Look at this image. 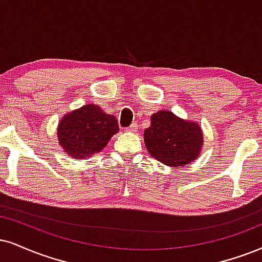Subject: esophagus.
<instances>
[{
  "label": "esophagus",
  "instance_id": "34e87169",
  "mask_svg": "<svg viewBox=\"0 0 262 262\" xmlns=\"http://www.w3.org/2000/svg\"><path fill=\"white\" fill-rule=\"evenodd\" d=\"M126 131L127 132H136L137 131V124L136 122H134V124H131L128 127H126Z\"/></svg>",
  "mask_w": 262,
  "mask_h": 262
}]
</instances>
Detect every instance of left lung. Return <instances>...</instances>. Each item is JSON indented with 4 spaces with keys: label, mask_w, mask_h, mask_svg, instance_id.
Returning a JSON list of instances; mask_svg holds the SVG:
<instances>
[{
    "label": "left lung",
    "mask_w": 262,
    "mask_h": 262,
    "mask_svg": "<svg viewBox=\"0 0 262 262\" xmlns=\"http://www.w3.org/2000/svg\"><path fill=\"white\" fill-rule=\"evenodd\" d=\"M144 143L151 157L169 166L189 164L203 146L202 128L185 121L171 112L151 115V124L144 130Z\"/></svg>",
    "instance_id": "obj_1"
}]
</instances>
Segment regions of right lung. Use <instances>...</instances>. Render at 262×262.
<instances>
[{
    "label": "right lung",
    "instance_id": "obj_1",
    "mask_svg": "<svg viewBox=\"0 0 262 262\" xmlns=\"http://www.w3.org/2000/svg\"><path fill=\"white\" fill-rule=\"evenodd\" d=\"M118 131L114 115L105 114L98 105L90 104L64 116L58 127V138L69 156L82 159L99 153Z\"/></svg>",
    "mask_w": 262,
    "mask_h": 262
}]
</instances>
